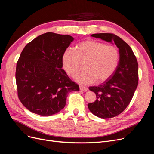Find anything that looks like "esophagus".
Instances as JSON below:
<instances>
[{"instance_id":"34e87169","label":"esophagus","mask_w":154,"mask_h":154,"mask_svg":"<svg viewBox=\"0 0 154 154\" xmlns=\"http://www.w3.org/2000/svg\"><path fill=\"white\" fill-rule=\"evenodd\" d=\"M80 90L82 91H84V92H85V91L88 90V88H87V87H85V86L80 85Z\"/></svg>"}]
</instances>
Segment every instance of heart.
Instances as JSON below:
<instances>
[{
	"mask_svg": "<svg viewBox=\"0 0 154 154\" xmlns=\"http://www.w3.org/2000/svg\"><path fill=\"white\" fill-rule=\"evenodd\" d=\"M76 51L66 49L62 56L65 70L74 77L86 63L85 71L77 76V81L82 84L103 82L109 79L116 71L119 63V52L115 45L88 39L76 46Z\"/></svg>",
	"mask_w": 154,
	"mask_h": 154,
	"instance_id": "b5f03b06",
	"label": "heart"
}]
</instances>
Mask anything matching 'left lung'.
Segmentation results:
<instances>
[{
	"label": "left lung",
	"mask_w": 154,
	"mask_h": 154,
	"mask_svg": "<svg viewBox=\"0 0 154 154\" xmlns=\"http://www.w3.org/2000/svg\"><path fill=\"white\" fill-rule=\"evenodd\" d=\"M91 36L113 42L119 49V60L113 75L98 86L89 88L96 94V101L88 104L95 116L106 119L119 115L130 104L138 82V65L130 46L112 33H97Z\"/></svg>",
	"instance_id": "1"
}]
</instances>
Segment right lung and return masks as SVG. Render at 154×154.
<instances>
[{
	"label": "right lung",
	"instance_id": "add662e5",
	"mask_svg": "<svg viewBox=\"0 0 154 154\" xmlns=\"http://www.w3.org/2000/svg\"><path fill=\"white\" fill-rule=\"evenodd\" d=\"M73 41L70 35L48 32L35 38L22 51L16 70L17 94L31 112L55 115L65 107L67 94L79 90L62 69L63 54Z\"/></svg>",
	"mask_w": 154,
	"mask_h": 154
}]
</instances>
